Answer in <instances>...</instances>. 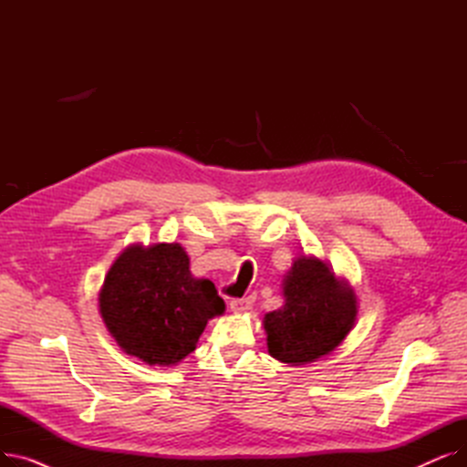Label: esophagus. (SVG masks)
I'll return each instance as SVG.
<instances>
[{
	"label": "esophagus",
	"mask_w": 467,
	"mask_h": 467,
	"mask_svg": "<svg viewBox=\"0 0 467 467\" xmlns=\"http://www.w3.org/2000/svg\"><path fill=\"white\" fill-rule=\"evenodd\" d=\"M229 305H231V310H233V312H246V310L252 308L254 297H236V299H233Z\"/></svg>",
	"instance_id": "obj_1"
}]
</instances>
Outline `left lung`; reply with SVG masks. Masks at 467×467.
<instances>
[{"label": "left lung", "mask_w": 467, "mask_h": 467, "mask_svg": "<svg viewBox=\"0 0 467 467\" xmlns=\"http://www.w3.org/2000/svg\"><path fill=\"white\" fill-rule=\"evenodd\" d=\"M285 305L265 316L268 354L284 363H306L335 350L354 326V291L317 259L293 263L284 282Z\"/></svg>", "instance_id": "left-lung-1"}]
</instances>
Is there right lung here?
<instances>
[{
    "label": "right lung",
    "mask_w": 467,
    "mask_h": 467,
    "mask_svg": "<svg viewBox=\"0 0 467 467\" xmlns=\"http://www.w3.org/2000/svg\"><path fill=\"white\" fill-rule=\"evenodd\" d=\"M100 314L119 347L150 365H174L194 348L225 303L210 280H196L178 244L130 246L111 265Z\"/></svg>",
    "instance_id": "right-lung-1"
}]
</instances>
